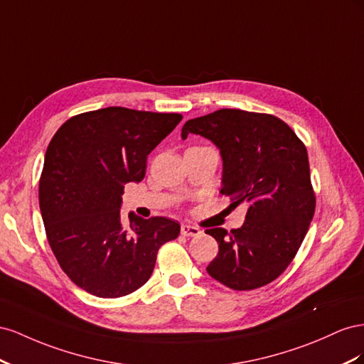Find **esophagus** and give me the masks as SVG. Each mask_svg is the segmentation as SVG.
Segmentation results:
<instances>
[{
    "label": "esophagus",
    "instance_id": "esophagus-1",
    "mask_svg": "<svg viewBox=\"0 0 364 364\" xmlns=\"http://www.w3.org/2000/svg\"><path fill=\"white\" fill-rule=\"evenodd\" d=\"M181 235L183 236H198L201 235V230L198 227L191 225V224H183L181 225Z\"/></svg>",
    "mask_w": 364,
    "mask_h": 364
}]
</instances>
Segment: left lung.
Wrapping results in <instances>:
<instances>
[{"label": "left lung", "mask_w": 364, "mask_h": 364, "mask_svg": "<svg viewBox=\"0 0 364 364\" xmlns=\"http://www.w3.org/2000/svg\"><path fill=\"white\" fill-rule=\"evenodd\" d=\"M189 134L220 149L221 193L248 207L242 227L205 230L220 247L207 273L237 291L273 282L293 261L316 210L305 144L280 119L242 109L191 119L181 139Z\"/></svg>", "instance_id": "8db88e82"}]
</instances>
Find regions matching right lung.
Masks as SVG:
<instances>
[{
  "label": "right lung",
  "mask_w": 364,
  "mask_h": 364,
  "mask_svg": "<svg viewBox=\"0 0 364 364\" xmlns=\"http://www.w3.org/2000/svg\"><path fill=\"white\" fill-rule=\"evenodd\" d=\"M181 114L108 107L67 120L51 139L39 181V207L60 268L87 293L116 299L154 272L159 248L180 235L169 218L120 216L124 184L140 183L148 155Z\"/></svg>",
  "instance_id": "obj_1"
}]
</instances>
